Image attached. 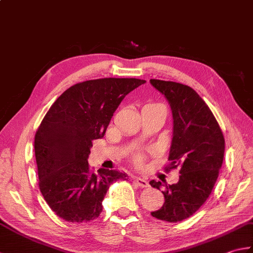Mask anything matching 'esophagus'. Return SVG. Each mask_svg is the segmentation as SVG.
<instances>
[{"instance_id":"1","label":"esophagus","mask_w":253,"mask_h":253,"mask_svg":"<svg viewBox=\"0 0 253 253\" xmlns=\"http://www.w3.org/2000/svg\"><path fill=\"white\" fill-rule=\"evenodd\" d=\"M134 183L137 186H140V187H147V186H149L147 180L143 177H134Z\"/></svg>"}]
</instances>
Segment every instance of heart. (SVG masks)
<instances>
[{"label": "heart", "mask_w": 253, "mask_h": 253, "mask_svg": "<svg viewBox=\"0 0 253 253\" xmlns=\"http://www.w3.org/2000/svg\"><path fill=\"white\" fill-rule=\"evenodd\" d=\"M134 161H135L136 164H141L142 161H143V156L142 155H136L134 157Z\"/></svg>", "instance_id": "1"}]
</instances>
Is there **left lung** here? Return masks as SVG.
Listing matches in <instances>:
<instances>
[{
	"label": "left lung",
	"mask_w": 253,
	"mask_h": 253,
	"mask_svg": "<svg viewBox=\"0 0 253 253\" xmlns=\"http://www.w3.org/2000/svg\"><path fill=\"white\" fill-rule=\"evenodd\" d=\"M151 84L164 94L173 114V139L169 165L180 166L179 180L165 185L151 180L165 202L151 215L160 220L178 222L194 215L215 186L225 154V139L216 118L199 94L188 85L151 79Z\"/></svg>",
	"instance_id": "left-lung-1"
}]
</instances>
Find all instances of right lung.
I'll return each mask as SVG.
<instances>
[{
  "label": "right lung",
  "mask_w": 253,
  "mask_h": 253,
  "mask_svg": "<svg viewBox=\"0 0 253 253\" xmlns=\"http://www.w3.org/2000/svg\"><path fill=\"white\" fill-rule=\"evenodd\" d=\"M145 83L136 78H102L71 85L52 103L35 134L40 189L57 216L69 222L99 217L107 190L127 175L116 169L90 170L92 141L103 137L114 111L127 93Z\"/></svg>",
  "instance_id": "obj_1"
}]
</instances>
